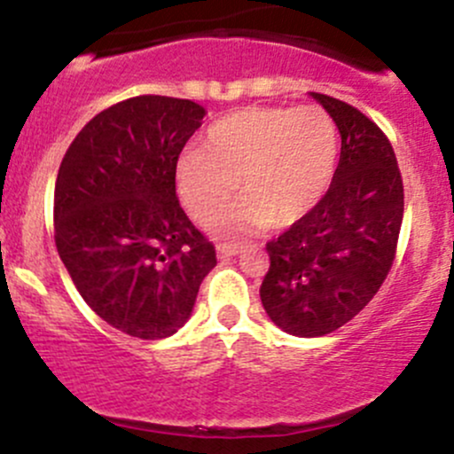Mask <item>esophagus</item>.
<instances>
[{
	"label": "esophagus",
	"instance_id": "34e87169",
	"mask_svg": "<svg viewBox=\"0 0 454 454\" xmlns=\"http://www.w3.org/2000/svg\"><path fill=\"white\" fill-rule=\"evenodd\" d=\"M237 253H239V246L237 244H217L219 259H228V256H235Z\"/></svg>",
	"mask_w": 454,
	"mask_h": 454
}]
</instances>
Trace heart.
<instances>
[{
    "instance_id": "heart-1",
    "label": "heart",
    "mask_w": 454,
    "mask_h": 454,
    "mask_svg": "<svg viewBox=\"0 0 454 454\" xmlns=\"http://www.w3.org/2000/svg\"><path fill=\"white\" fill-rule=\"evenodd\" d=\"M340 136L327 109L246 107L219 118L204 149L177 160V193L191 217L210 223L235 191L246 195L217 226H290L309 215L336 173Z\"/></svg>"
}]
</instances>
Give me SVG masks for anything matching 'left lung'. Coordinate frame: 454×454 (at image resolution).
<instances>
[{"instance_id":"obj_1","label":"left lung","mask_w":454,"mask_h":454,"mask_svg":"<svg viewBox=\"0 0 454 454\" xmlns=\"http://www.w3.org/2000/svg\"><path fill=\"white\" fill-rule=\"evenodd\" d=\"M340 131L329 191L303 219L268 241L261 303L292 336L336 332L363 312L397 253L404 184L387 134L354 105L312 94Z\"/></svg>"}]
</instances>
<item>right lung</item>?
Here are the masks:
<instances>
[{"label":"right lung","mask_w":454,"mask_h":454,"mask_svg":"<svg viewBox=\"0 0 454 454\" xmlns=\"http://www.w3.org/2000/svg\"><path fill=\"white\" fill-rule=\"evenodd\" d=\"M204 114L193 100L134 96L96 114L59 167V256L85 303L142 340L176 333L217 265L176 195L177 158Z\"/></svg>","instance_id":"obj_1"}]
</instances>
